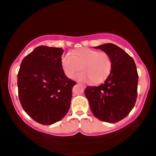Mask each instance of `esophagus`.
Instances as JSON below:
<instances>
[{"instance_id":"esophagus-1","label":"esophagus","mask_w":156,"mask_h":156,"mask_svg":"<svg viewBox=\"0 0 156 156\" xmlns=\"http://www.w3.org/2000/svg\"><path fill=\"white\" fill-rule=\"evenodd\" d=\"M78 84H80V85H81L82 87H85V85H84V84H80V83H78Z\"/></svg>"}]
</instances>
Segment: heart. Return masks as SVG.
Masks as SVG:
<instances>
[{
	"mask_svg": "<svg viewBox=\"0 0 156 156\" xmlns=\"http://www.w3.org/2000/svg\"><path fill=\"white\" fill-rule=\"evenodd\" d=\"M112 59L107 52L89 48H80L66 54L61 58V66L65 74L73 78L76 73L81 81L91 80L94 83H101L109 76L112 69Z\"/></svg>",
	"mask_w": 156,
	"mask_h": 156,
	"instance_id": "1",
	"label": "heart"
}]
</instances>
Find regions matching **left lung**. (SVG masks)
Here are the masks:
<instances>
[{
	"mask_svg": "<svg viewBox=\"0 0 156 156\" xmlns=\"http://www.w3.org/2000/svg\"><path fill=\"white\" fill-rule=\"evenodd\" d=\"M110 55L112 69L105 83L87 87L84 94L92 113L103 122L115 123L127 115L138 96V74L133 59L119 47L107 43L95 47Z\"/></svg>",
	"mask_w": 156,
	"mask_h": 156,
	"instance_id": "8db88e82",
	"label": "left lung"
}]
</instances>
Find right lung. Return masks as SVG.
Returning <instances> with one entry per match:
<instances>
[{
    "label": "right lung",
    "instance_id": "1",
    "mask_svg": "<svg viewBox=\"0 0 156 156\" xmlns=\"http://www.w3.org/2000/svg\"><path fill=\"white\" fill-rule=\"evenodd\" d=\"M63 49L38 46L26 56L18 73V91L25 112L36 122L52 125L70 108L72 89L76 84L61 66Z\"/></svg>",
    "mask_w": 156,
    "mask_h": 156
}]
</instances>
